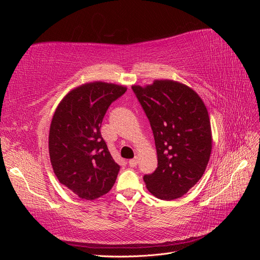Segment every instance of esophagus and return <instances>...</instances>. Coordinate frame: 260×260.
I'll list each match as a JSON object with an SVG mask.
<instances>
[{
  "mask_svg": "<svg viewBox=\"0 0 260 260\" xmlns=\"http://www.w3.org/2000/svg\"><path fill=\"white\" fill-rule=\"evenodd\" d=\"M138 162H139V158H138V157H135V158H132V159L129 160V166L130 167H136Z\"/></svg>",
  "mask_w": 260,
  "mask_h": 260,
  "instance_id": "esophagus-1",
  "label": "esophagus"
}]
</instances>
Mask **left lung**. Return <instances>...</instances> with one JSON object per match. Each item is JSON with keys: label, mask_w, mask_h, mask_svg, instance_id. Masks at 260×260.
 Segmentation results:
<instances>
[{"label": "left lung", "mask_w": 260, "mask_h": 260, "mask_svg": "<svg viewBox=\"0 0 260 260\" xmlns=\"http://www.w3.org/2000/svg\"><path fill=\"white\" fill-rule=\"evenodd\" d=\"M132 90L151 124L158 159L153 174L143 177L147 190L164 201L179 199L202 178L209 160L206 106L191 88L171 80Z\"/></svg>", "instance_id": "left-lung-1"}]
</instances>
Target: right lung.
<instances>
[{
	"instance_id": "obj_1",
	"label": "right lung",
	"mask_w": 260,
	"mask_h": 260,
	"mask_svg": "<svg viewBox=\"0 0 260 260\" xmlns=\"http://www.w3.org/2000/svg\"><path fill=\"white\" fill-rule=\"evenodd\" d=\"M124 86L91 82L69 92L55 111L49 136L50 158L61 184L92 201L111 191L120 166L101 135L102 121Z\"/></svg>"
}]
</instances>
